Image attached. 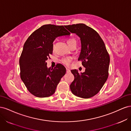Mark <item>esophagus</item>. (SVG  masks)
<instances>
[{
	"label": "esophagus",
	"instance_id": "34e87169",
	"mask_svg": "<svg viewBox=\"0 0 131 131\" xmlns=\"http://www.w3.org/2000/svg\"><path fill=\"white\" fill-rule=\"evenodd\" d=\"M66 72H67V73H69V72H70V70L69 69H68V68H66Z\"/></svg>",
	"mask_w": 131,
	"mask_h": 131
}]
</instances>
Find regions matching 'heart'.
I'll use <instances>...</instances> for the list:
<instances>
[{"mask_svg": "<svg viewBox=\"0 0 131 131\" xmlns=\"http://www.w3.org/2000/svg\"><path fill=\"white\" fill-rule=\"evenodd\" d=\"M73 42H75V40H74V39H68V40H67V43H68V45L69 46ZM70 61H71V58H69V57L62 58L61 59V62L63 63V64H64L66 66L69 65Z\"/></svg>", "mask_w": 131, "mask_h": 131, "instance_id": "obj_1", "label": "heart"}]
</instances>
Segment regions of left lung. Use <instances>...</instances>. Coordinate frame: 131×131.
Returning a JSON list of instances; mask_svg holds the SVG:
<instances>
[{
    "mask_svg": "<svg viewBox=\"0 0 131 131\" xmlns=\"http://www.w3.org/2000/svg\"><path fill=\"white\" fill-rule=\"evenodd\" d=\"M70 32L80 38L81 50L78 61L86 68L79 74L72 70L74 80L70 85L78 97L89 98L97 94L103 86L109 75L110 56L100 35L92 28L83 23L64 26Z\"/></svg>",
    "mask_w": 131,
    "mask_h": 131,
    "instance_id": "1",
    "label": "left lung"
}]
</instances>
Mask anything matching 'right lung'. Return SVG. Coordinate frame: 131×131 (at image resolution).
Masks as SVG:
<instances>
[{
	"mask_svg": "<svg viewBox=\"0 0 131 131\" xmlns=\"http://www.w3.org/2000/svg\"><path fill=\"white\" fill-rule=\"evenodd\" d=\"M70 34L64 26L49 24L35 30L27 39L19 60L20 77L34 96L47 97L55 92L66 69L60 63L48 69L46 61L52 54L54 39Z\"/></svg>",
	"mask_w": 131,
	"mask_h": 131,
	"instance_id": "add662e5",
	"label": "right lung"
}]
</instances>
